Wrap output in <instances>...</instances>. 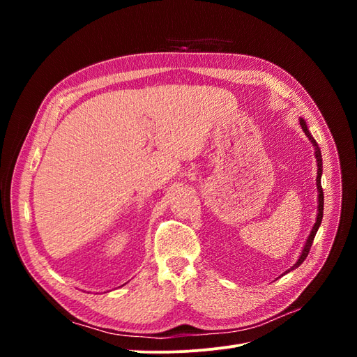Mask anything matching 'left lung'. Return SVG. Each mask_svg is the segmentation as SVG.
<instances>
[{"label":"left lung","mask_w":357,"mask_h":357,"mask_svg":"<svg viewBox=\"0 0 357 357\" xmlns=\"http://www.w3.org/2000/svg\"><path fill=\"white\" fill-rule=\"evenodd\" d=\"M299 123H301V126H302V131L305 132V135L308 137V139L311 142V144L314 146V156H316V160H317V178H316V185H317V193H319V195H317V215H316V223L312 225V229H311V232H310V235H308V238L305 240L304 247H302V250H301V255H299V257H298V261L295 262L294 266H291L290 269H287L286 273H290L291 269L298 268L302 262L305 261L308 253H310V247H311V244H312V240H314V236H316V234H317V231H319V226H320L321 219H323V189H321L323 164H321V152H320V147H319L317 142H316L314 138H312L311 132L308 131L307 122H305L302 117H299Z\"/></svg>","instance_id":"left-lung-1"}]
</instances>
